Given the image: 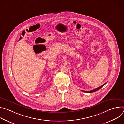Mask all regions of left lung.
Instances as JSON below:
<instances>
[{
  "label": "left lung",
  "instance_id": "1",
  "mask_svg": "<svg viewBox=\"0 0 124 124\" xmlns=\"http://www.w3.org/2000/svg\"><path fill=\"white\" fill-rule=\"evenodd\" d=\"M106 84V83H104V84H103L102 85H101V86H100L99 87H98V88H96V89H93V90H91V91H83L82 90V91L83 92H86V93H92V92H96V91H97V90H99L100 89H101V88L102 87H103L105 84Z\"/></svg>",
  "mask_w": 124,
  "mask_h": 124
}]
</instances>
